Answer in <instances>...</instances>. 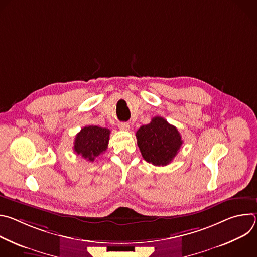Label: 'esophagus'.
Instances as JSON below:
<instances>
[{
	"label": "esophagus",
	"mask_w": 257,
	"mask_h": 257,
	"mask_svg": "<svg viewBox=\"0 0 257 257\" xmlns=\"http://www.w3.org/2000/svg\"><path fill=\"white\" fill-rule=\"evenodd\" d=\"M119 128L123 131H128L130 129V125L128 123H120Z\"/></svg>",
	"instance_id": "34e87169"
}]
</instances>
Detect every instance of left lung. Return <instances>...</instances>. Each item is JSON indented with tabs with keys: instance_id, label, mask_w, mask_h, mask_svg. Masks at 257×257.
Listing matches in <instances>:
<instances>
[{
	"instance_id": "8db88e82",
	"label": "left lung",
	"mask_w": 257,
	"mask_h": 257,
	"mask_svg": "<svg viewBox=\"0 0 257 257\" xmlns=\"http://www.w3.org/2000/svg\"><path fill=\"white\" fill-rule=\"evenodd\" d=\"M143 159L155 166H167L178 154L183 140L178 129L162 117H155L136 132Z\"/></svg>"
}]
</instances>
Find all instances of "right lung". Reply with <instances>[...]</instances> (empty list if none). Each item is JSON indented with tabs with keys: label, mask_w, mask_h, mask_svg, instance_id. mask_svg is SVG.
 <instances>
[{
	"label": "right lung",
	"mask_w": 257,
	"mask_h": 257,
	"mask_svg": "<svg viewBox=\"0 0 257 257\" xmlns=\"http://www.w3.org/2000/svg\"><path fill=\"white\" fill-rule=\"evenodd\" d=\"M109 131L98 126H85L77 133L74 141V152L83 159L93 162L96 157L106 151Z\"/></svg>",
	"instance_id": "add662e5"
}]
</instances>
